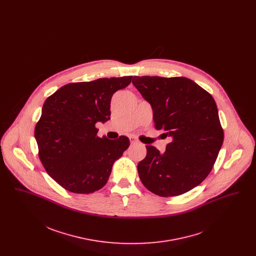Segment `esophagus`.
Here are the masks:
<instances>
[{
	"mask_svg": "<svg viewBox=\"0 0 256 256\" xmlns=\"http://www.w3.org/2000/svg\"><path fill=\"white\" fill-rule=\"evenodd\" d=\"M130 144H132V145H137V144H139V141H138L135 137H134V136H130Z\"/></svg>",
	"mask_w": 256,
	"mask_h": 256,
	"instance_id": "34e87169",
	"label": "esophagus"
}]
</instances>
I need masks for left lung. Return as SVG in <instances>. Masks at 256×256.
<instances>
[{"label":"left lung","mask_w":256,"mask_h":256,"mask_svg":"<svg viewBox=\"0 0 256 256\" xmlns=\"http://www.w3.org/2000/svg\"><path fill=\"white\" fill-rule=\"evenodd\" d=\"M132 84L150 104L156 128L172 139L164 154L146 145V158L137 166L139 178L156 195L184 194L206 180L222 145L216 102L183 76H134Z\"/></svg>","instance_id":"8db88e82"}]
</instances>
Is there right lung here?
<instances>
[{
  "label": "right lung",
  "instance_id": "right-lung-1",
  "mask_svg": "<svg viewBox=\"0 0 256 256\" xmlns=\"http://www.w3.org/2000/svg\"><path fill=\"white\" fill-rule=\"evenodd\" d=\"M132 78L69 84L45 100L34 130L39 158L50 176L66 190L90 194L102 188L113 163L130 146L126 136L98 137L95 124L110 120L111 98Z\"/></svg>",
  "mask_w": 256,
  "mask_h": 256
}]
</instances>
